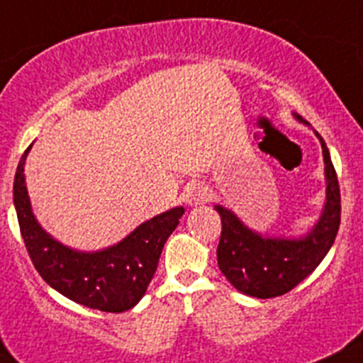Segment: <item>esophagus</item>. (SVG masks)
I'll list each match as a JSON object with an SVG mask.
<instances>
[{"instance_id": "1", "label": "esophagus", "mask_w": 363, "mask_h": 363, "mask_svg": "<svg viewBox=\"0 0 363 363\" xmlns=\"http://www.w3.org/2000/svg\"><path fill=\"white\" fill-rule=\"evenodd\" d=\"M185 196H187V203L191 206L203 205V203H206L210 199L208 189H206L205 185H201V184H191V185H189Z\"/></svg>"}]
</instances>
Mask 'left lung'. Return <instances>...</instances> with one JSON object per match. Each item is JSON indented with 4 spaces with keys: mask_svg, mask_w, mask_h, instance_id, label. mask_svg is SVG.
Wrapping results in <instances>:
<instances>
[{
    "mask_svg": "<svg viewBox=\"0 0 363 363\" xmlns=\"http://www.w3.org/2000/svg\"><path fill=\"white\" fill-rule=\"evenodd\" d=\"M326 164V206L308 235L301 240L264 239L244 226L235 213L216 206L220 216L217 264L228 281L239 292L267 299L291 292L320 264L333 244L340 226V187L323 137Z\"/></svg>",
    "mask_w": 363,
    "mask_h": 363,
    "instance_id": "1",
    "label": "left lung"
}]
</instances>
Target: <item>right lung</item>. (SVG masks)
Here are the masks:
<instances>
[{
    "mask_svg": "<svg viewBox=\"0 0 363 363\" xmlns=\"http://www.w3.org/2000/svg\"><path fill=\"white\" fill-rule=\"evenodd\" d=\"M30 147L17 165L13 205L21 237L37 272L55 291L89 308L121 313L135 306L157 271L165 240L184 216V206L140 224L123 242L108 250L98 253L72 251L51 239L39 226L30 208L23 174Z\"/></svg>",
    "mask_w": 363,
    "mask_h": 363,
    "instance_id": "add662e5",
    "label": "right lung"
}]
</instances>
